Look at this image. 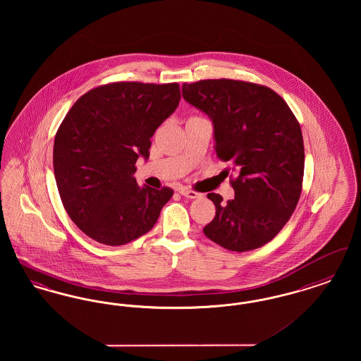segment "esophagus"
I'll list each match as a JSON object with an SVG mask.
<instances>
[{"label":"esophagus","mask_w":361,"mask_h":361,"mask_svg":"<svg viewBox=\"0 0 361 361\" xmlns=\"http://www.w3.org/2000/svg\"><path fill=\"white\" fill-rule=\"evenodd\" d=\"M178 193H180L181 196L188 197V199H196V197H200V196H202V193H199V192H196V190H192V189L188 188H181L178 190Z\"/></svg>","instance_id":"34e87169"}]
</instances>
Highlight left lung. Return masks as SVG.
<instances>
[{
  "instance_id": "8db88e82",
  "label": "left lung",
  "mask_w": 361,
  "mask_h": 361,
  "mask_svg": "<svg viewBox=\"0 0 361 361\" xmlns=\"http://www.w3.org/2000/svg\"><path fill=\"white\" fill-rule=\"evenodd\" d=\"M183 97L214 123L215 150L237 177L224 203L218 193L206 237L231 252H249L274 240L290 221L302 193L305 146L299 121L275 90L240 80L183 84Z\"/></svg>"
}]
</instances>
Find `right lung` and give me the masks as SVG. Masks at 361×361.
<instances>
[{
    "label": "right lung",
    "instance_id": "obj_1",
    "mask_svg": "<svg viewBox=\"0 0 361 361\" xmlns=\"http://www.w3.org/2000/svg\"><path fill=\"white\" fill-rule=\"evenodd\" d=\"M177 82L121 81L82 94L54 140V174L70 219L87 237L121 246L153 228L173 189L137 187V159L180 103Z\"/></svg>",
    "mask_w": 361,
    "mask_h": 361
}]
</instances>
